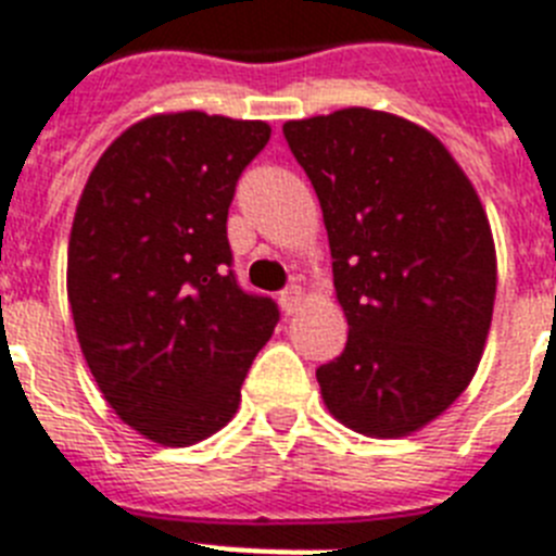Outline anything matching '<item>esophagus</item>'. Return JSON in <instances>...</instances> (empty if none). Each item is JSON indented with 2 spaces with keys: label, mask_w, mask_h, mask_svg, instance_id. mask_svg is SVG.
<instances>
[{
  "label": "esophagus",
  "mask_w": 556,
  "mask_h": 556,
  "mask_svg": "<svg viewBox=\"0 0 556 556\" xmlns=\"http://www.w3.org/2000/svg\"><path fill=\"white\" fill-rule=\"evenodd\" d=\"M302 300H305V291H302L300 286H291V288H286V291L279 293V305H282V311H286L288 316L300 311Z\"/></svg>",
  "instance_id": "esophagus-1"
}]
</instances>
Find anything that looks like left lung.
<instances>
[{
  "instance_id": "1",
  "label": "left lung",
  "mask_w": 556,
  "mask_h": 556,
  "mask_svg": "<svg viewBox=\"0 0 556 556\" xmlns=\"http://www.w3.org/2000/svg\"><path fill=\"white\" fill-rule=\"evenodd\" d=\"M282 132L319 198L348 316L342 356L316 370L321 399L362 435H409L464 393L486 348V212L450 149L407 118L348 106Z\"/></svg>"
}]
</instances>
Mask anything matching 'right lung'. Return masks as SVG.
I'll return each mask as SVG.
<instances>
[{"instance_id": "add662e5", "label": "right lung", "mask_w": 556, "mask_h": 556, "mask_svg": "<svg viewBox=\"0 0 556 556\" xmlns=\"http://www.w3.org/2000/svg\"><path fill=\"white\" fill-rule=\"evenodd\" d=\"M265 121L152 115L98 157L67 249L78 344L121 421L163 446L226 427L277 302L231 270L228 206L265 149Z\"/></svg>"}]
</instances>
